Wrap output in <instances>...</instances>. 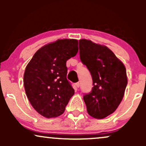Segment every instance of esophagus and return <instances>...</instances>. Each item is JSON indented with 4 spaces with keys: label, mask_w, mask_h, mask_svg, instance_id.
Segmentation results:
<instances>
[{
    "label": "esophagus",
    "mask_w": 146,
    "mask_h": 146,
    "mask_svg": "<svg viewBox=\"0 0 146 146\" xmlns=\"http://www.w3.org/2000/svg\"><path fill=\"white\" fill-rule=\"evenodd\" d=\"M75 86L78 87V88H79V87H80V82L75 83Z\"/></svg>",
    "instance_id": "1"
}]
</instances>
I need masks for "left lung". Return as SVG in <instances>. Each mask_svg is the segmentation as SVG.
I'll return each mask as SVG.
<instances>
[{"instance_id":"obj_1","label":"left lung","mask_w":146,"mask_h":146,"mask_svg":"<svg viewBox=\"0 0 146 146\" xmlns=\"http://www.w3.org/2000/svg\"><path fill=\"white\" fill-rule=\"evenodd\" d=\"M80 60L89 70L93 79L91 92L84 96L88 115L104 119L116 110L124 95L128 83L123 62L105 45L81 39Z\"/></svg>"}]
</instances>
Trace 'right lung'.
Wrapping results in <instances>:
<instances>
[{
	"label": "right lung",
	"mask_w": 146,
	"mask_h": 146,
	"mask_svg": "<svg viewBox=\"0 0 146 146\" xmlns=\"http://www.w3.org/2000/svg\"><path fill=\"white\" fill-rule=\"evenodd\" d=\"M78 51L75 39H59L38 50L24 73L25 93L33 108L46 118L57 117L75 90L66 79V61Z\"/></svg>",
	"instance_id": "obj_1"
}]
</instances>
